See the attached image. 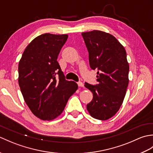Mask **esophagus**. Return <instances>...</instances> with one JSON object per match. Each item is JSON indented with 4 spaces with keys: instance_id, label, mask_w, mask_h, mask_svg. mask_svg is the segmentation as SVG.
Returning <instances> with one entry per match:
<instances>
[{
    "instance_id": "1",
    "label": "esophagus",
    "mask_w": 153,
    "mask_h": 153,
    "mask_svg": "<svg viewBox=\"0 0 153 153\" xmlns=\"http://www.w3.org/2000/svg\"><path fill=\"white\" fill-rule=\"evenodd\" d=\"M77 85H78L79 87H84V84L82 82H77Z\"/></svg>"
}]
</instances>
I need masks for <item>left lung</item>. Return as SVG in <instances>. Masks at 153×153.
<instances>
[{"mask_svg": "<svg viewBox=\"0 0 153 153\" xmlns=\"http://www.w3.org/2000/svg\"><path fill=\"white\" fill-rule=\"evenodd\" d=\"M89 52L90 67L97 70L98 84L85 83L93 94L87 109L93 118L106 120L118 111L124 99L129 79V64L124 47L109 33L94 30L82 33Z\"/></svg>", "mask_w": 153, "mask_h": 153, "instance_id": "8db88e82", "label": "left lung"}]
</instances>
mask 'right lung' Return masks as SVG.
Returning a JSON list of instances; mask_svg holds the SVG:
<instances>
[{"label":"right lung","mask_w":153,"mask_h":153,"mask_svg":"<svg viewBox=\"0 0 153 153\" xmlns=\"http://www.w3.org/2000/svg\"><path fill=\"white\" fill-rule=\"evenodd\" d=\"M68 35L42 34L25 48L18 65V83L35 116L51 120L63 112L77 84L65 79L57 58Z\"/></svg>","instance_id":"1"}]
</instances>
